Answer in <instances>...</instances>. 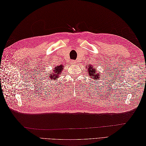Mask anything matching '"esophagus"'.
I'll return each mask as SVG.
<instances>
[{
  "instance_id": "esophagus-1",
  "label": "esophagus",
  "mask_w": 146,
  "mask_h": 146,
  "mask_svg": "<svg viewBox=\"0 0 146 146\" xmlns=\"http://www.w3.org/2000/svg\"><path fill=\"white\" fill-rule=\"evenodd\" d=\"M71 64H72V65H76V64H77V62L76 61H71Z\"/></svg>"
}]
</instances>
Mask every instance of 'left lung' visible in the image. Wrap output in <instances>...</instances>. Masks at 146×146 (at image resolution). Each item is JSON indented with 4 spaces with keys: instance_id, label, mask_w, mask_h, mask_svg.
<instances>
[{
    "instance_id": "obj_1",
    "label": "left lung",
    "mask_w": 146,
    "mask_h": 146,
    "mask_svg": "<svg viewBox=\"0 0 146 146\" xmlns=\"http://www.w3.org/2000/svg\"><path fill=\"white\" fill-rule=\"evenodd\" d=\"M87 70V73L88 74L87 76H90L92 80H98L100 77V74L96 72V69L94 68V66H91L88 64V68L87 70H85V72Z\"/></svg>"
}]
</instances>
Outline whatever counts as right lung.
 I'll return each instance as SVG.
<instances>
[{
  "label": "right lung",
  "mask_w": 146,
  "mask_h": 146,
  "mask_svg": "<svg viewBox=\"0 0 146 146\" xmlns=\"http://www.w3.org/2000/svg\"><path fill=\"white\" fill-rule=\"evenodd\" d=\"M64 66L63 65H60V66H56L55 67L54 69H53V72H52L51 74L47 75V78L48 80H57V78H58L61 75V72L62 71Z\"/></svg>",
  "instance_id": "1"
}]
</instances>
